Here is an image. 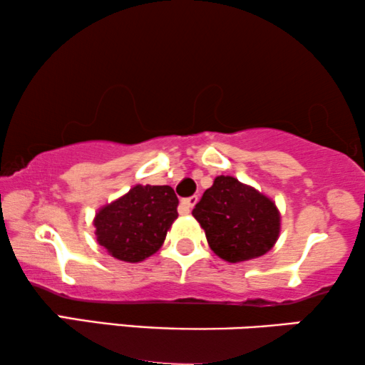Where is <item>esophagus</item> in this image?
Here are the masks:
<instances>
[{
	"mask_svg": "<svg viewBox=\"0 0 365 365\" xmlns=\"http://www.w3.org/2000/svg\"><path fill=\"white\" fill-rule=\"evenodd\" d=\"M197 202V196H191V197H186L181 201V206H179V211L181 214H189L191 212V209L196 206Z\"/></svg>",
	"mask_w": 365,
	"mask_h": 365,
	"instance_id": "esophagus-1",
	"label": "esophagus"
}]
</instances>
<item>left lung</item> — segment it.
<instances>
[{
  "mask_svg": "<svg viewBox=\"0 0 365 365\" xmlns=\"http://www.w3.org/2000/svg\"><path fill=\"white\" fill-rule=\"evenodd\" d=\"M209 247L227 262H242L271 251L281 232L272 199L232 176H217L192 209Z\"/></svg>",
  "mask_w": 365,
  "mask_h": 365,
  "instance_id": "left-lung-1",
  "label": "left lung"
}]
</instances>
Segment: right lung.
<instances>
[{"mask_svg":"<svg viewBox=\"0 0 365 365\" xmlns=\"http://www.w3.org/2000/svg\"><path fill=\"white\" fill-rule=\"evenodd\" d=\"M178 196L171 186H134L96 212L99 246L124 262H141L159 251L178 217Z\"/></svg>","mask_w":365,"mask_h":365,"instance_id":"right-lung-1","label":"right lung"}]
</instances>
